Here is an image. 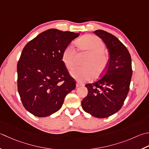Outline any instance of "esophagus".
Returning <instances> with one entry per match:
<instances>
[{
  "instance_id": "34e87169",
  "label": "esophagus",
  "mask_w": 149,
  "mask_h": 149,
  "mask_svg": "<svg viewBox=\"0 0 149 149\" xmlns=\"http://www.w3.org/2000/svg\"><path fill=\"white\" fill-rule=\"evenodd\" d=\"M83 86V84L79 82H77V83H76V86L77 87H79V86Z\"/></svg>"
}]
</instances>
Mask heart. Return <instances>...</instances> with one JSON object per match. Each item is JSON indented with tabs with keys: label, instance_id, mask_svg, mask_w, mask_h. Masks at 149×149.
Here are the masks:
<instances>
[{
	"label": "heart",
	"instance_id": "b5f03b06",
	"mask_svg": "<svg viewBox=\"0 0 149 149\" xmlns=\"http://www.w3.org/2000/svg\"><path fill=\"white\" fill-rule=\"evenodd\" d=\"M77 45L90 55L84 61V67H77L70 72L72 76L80 82L92 79L94 75L99 77L105 72L109 64V57L104 53L105 45L101 39L95 36H84L80 38ZM75 51L71 45L67 46L63 51L61 59L66 68L72 69L76 65Z\"/></svg>",
	"mask_w": 149,
	"mask_h": 149
}]
</instances>
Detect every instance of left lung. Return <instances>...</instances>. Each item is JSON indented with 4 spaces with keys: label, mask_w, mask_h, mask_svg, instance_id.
Segmentation results:
<instances>
[{
    "label": "left lung",
    "mask_w": 149,
    "mask_h": 149,
    "mask_svg": "<svg viewBox=\"0 0 149 149\" xmlns=\"http://www.w3.org/2000/svg\"><path fill=\"white\" fill-rule=\"evenodd\" d=\"M94 33L105 44L110 58L102 78L85 85L88 92L81 104L86 112L104 118L114 114L123 106L132 75V60L129 50L117 37L101 30Z\"/></svg>",
    "instance_id": "left-lung-1"
}]
</instances>
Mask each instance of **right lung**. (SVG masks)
Here are the masks:
<instances>
[{
	"label": "right lung",
	"instance_id": "1",
	"mask_svg": "<svg viewBox=\"0 0 149 149\" xmlns=\"http://www.w3.org/2000/svg\"><path fill=\"white\" fill-rule=\"evenodd\" d=\"M79 36L49 29L26 44L17 63V87L25 109L37 117L59 110L75 81L64 65L61 55Z\"/></svg>",
	"mask_w": 149,
	"mask_h": 149
}]
</instances>
